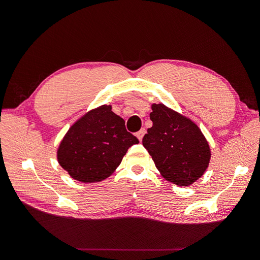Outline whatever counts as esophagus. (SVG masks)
I'll use <instances>...</instances> for the list:
<instances>
[{
    "label": "esophagus",
    "mask_w": 260,
    "mask_h": 260,
    "mask_svg": "<svg viewBox=\"0 0 260 260\" xmlns=\"http://www.w3.org/2000/svg\"><path fill=\"white\" fill-rule=\"evenodd\" d=\"M146 133V131H145V128H141L138 133H137V138L139 139V141L141 142L142 141V138H143V136H144V134Z\"/></svg>",
    "instance_id": "esophagus-1"
}]
</instances>
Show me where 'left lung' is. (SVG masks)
<instances>
[{
    "label": "left lung",
    "instance_id": "1",
    "mask_svg": "<svg viewBox=\"0 0 260 260\" xmlns=\"http://www.w3.org/2000/svg\"><path fill=\"white\" fill-rule=\"evenodd\" d=\"M153 126L142 139L166 180L188 186L206 173L211 160L208 140L194 121L163 103L152 104Z\"/></svg>",
    "mask_w": 260,
    "mask_h": 260
}]
</instances>
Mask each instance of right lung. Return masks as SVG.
<instances>
[{
  "label": "right lung",
  "instance_id": "add662e5",
  "mask_svg": "<svg viewBox=\"0 0 260 260\" xmlns=\"http://www.w3.org/2000/svg\"><path fill=\"white\" fill-rule=\"evenodd\" d=\"M137 143L112 105L103 104L80 117L66 132L57 159L73 179L100 182L117 170L128 147Z\"/></svg>",
  "mask_w": 260,
  "mask_h": 260
}]
</instances>
